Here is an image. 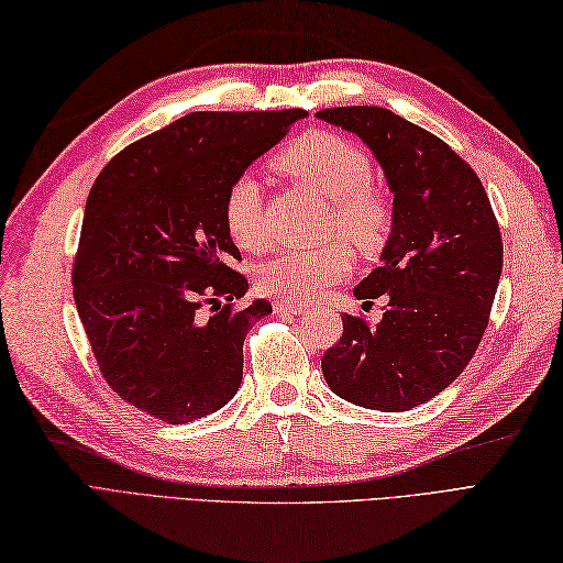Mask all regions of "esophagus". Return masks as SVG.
Instances as JSON below:
<instances>
[{
    "mask_svg": "<svg viewBox=\"0 0 563 563\" xmlns=\"http://www.w3.org/2000/svg\"><path fill=\"white\" fill-rule=\"evenodd\" d=\"M274 312H286V314H303L306 308L296 303H284V300H274Z\"/></svg>",
    "mask_w": 563,
    "mask_h": 563,
    "instance_id": "34e87169",
    "label": "esophagus"
}]
</instances>
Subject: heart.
Listing matches in <instances>:
<instances>
[{"label": "heart", "instance_id": "obj_1", "mask_svg": "<svg viewBox=\"0 0 563 563\" xmlns=\"http://www.w3.org/2000/svg\"><path fill=\"white\" fill-rule=\"evenodd\" d=\"M279 169L294 181L310 186L332 200L329 231H339L355 249L373 251L391 229V202L373 178L365 150L332 131H308L298 135L274 157ZM222 219L229 239L241 251H263L267 245V219L263 186L255 176L243 174L229 186L222 202ZM351 255L344 243L320 249H289L274 255L257 272V289L284 303H308L320 298L327 286L346 279Z\"/></svg>", "mask_w": 563, "mask_h": 563}]
</instances>
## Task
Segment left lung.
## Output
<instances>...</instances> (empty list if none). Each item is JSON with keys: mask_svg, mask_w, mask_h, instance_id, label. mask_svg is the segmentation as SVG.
I'll return each instance as SVG.
<instances>
[{"mask_svg": "<svg viewBox=\"0 0 563 563\" xmlns=\"http://www.w3.org/2000/svg\"><path fill=\"white\" fill-rule=\"evenodd\" d=\"M322 121L373 150L394 194L391 234L353 294L387 296L379 324L344 312L322 355L329 389L355 406L401 413L446 389L475 355L501 277V234L471 164L385 107H334Z\"/></svg>", "mask_w": 563, "mask_h": 563, "instance_id": "8db88e82", "label": "left lung"}]
</instances>
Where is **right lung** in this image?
Instances as JSON below:
<instances>
[{"instance_id": "1", "label": "right lung", "mask_w": 563, "mask_h": 563, "mask_svg": "<svg viewBox=\"0 0 563 563\" xmlns=\"http://www.w3.org/2000/svg\"><path fill=\"white\" fill-rule=\"evenodd\" d=\"M306 109L190 112L123 147L95 178L74 260V300L100 373L169 424L214 413L243 379V339L272 312L236 306L222 202Z\"/></svg>"}]
</instances>
